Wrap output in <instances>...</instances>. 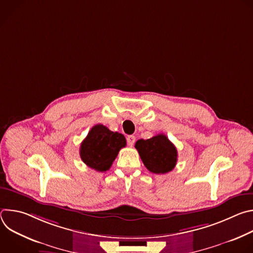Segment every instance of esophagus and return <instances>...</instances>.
<instances>
[{
	"instance_id": "esophagus-1",
	"label": "esophagus",
	"mask_w": 253,
	"mask_h": 253,
	"mask_svg": "<svg viewBox=\"0 0 253 253\" xmlns=\"http://www.w3.org/2000/svg\"><path fill=\"white\" fill-rule=\"evenodd\" d=\"M127 143H128V145L129 146H133V144H134V142H135V140H136V138H135V136H133V135H129V136H127Z\"/></svg>"
}]
</instances>
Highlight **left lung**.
Masks as SVG:
<instances>
[{
  "instance_id": "1",
  "label": "left lung",
  "mask_w": 253,
  "mask_h": 253,
  "mask_svg": "<svg viewBox=\"0 0 253 253\" xmlns=\"http://www.w3.org/2000/svg\"><path fill=\"white\" fill-rule=\"evenodd\" d=\"M135 148L144 165L152 173H168L176 165L177 149L164 134L147 140L140 139L135 143Z\"/></svg>"
}]
</instances>
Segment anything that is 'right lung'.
<instances>
[{
    "mask_svg": "<svg viewBox=\"0 0 253 253\" xmlns=\"http://www.w3.org/2000/svg\"><path fill=\"white\" fill-rule=\"evenodd\" d=\"M125 146L126 139L123 134L97 124L81 143L80 156L87 166L104 172L110 169L118 152Z\"/></svg>",
    "mask_w": 253,
    "mask_h": 253,
    "instance_id": "1",
    "label": "right lung"
}]
</instances>
